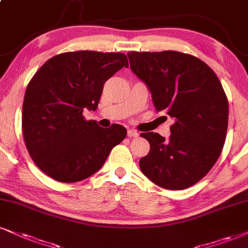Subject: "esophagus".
Segmentation results:
<instances>
[{
	"mask_svg": "<svg viewBox=\"0 0 248 248\" xmlns=\"http://www.w3.org/2000/svg\"><path fill=\"white\" fill-rule=\"evenodd\" d=\"M139 133L137 132L136 130H127V137L129 138H136V137H138Z\"/></svg>",
	"mask_w": 248,
	"mask_h": 248,
	"instance_id": "1",
	"label": "esophagus"
}]
</instances>
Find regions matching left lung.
<instances>
[{
  "instance_id": "obj_1",
  "label": "left lung",
  "mask_w": 248,
  "mask_h": 248,
  "mask_svg": "<svg viewBox=\"0 0 248 248\" xmlns=\"http://www.w3.org/2000/svg\"><path fill=\"white\" fill-rule=\"evenodd\" d=\"M127 56L131 70L151 91L155 109L175 119L169 139L140 134L151 145L140 169L160 187L187 188L209 172L224 146L229 105L221 81L189 54L131 51Z\"/></svg>"
}]
</instances>
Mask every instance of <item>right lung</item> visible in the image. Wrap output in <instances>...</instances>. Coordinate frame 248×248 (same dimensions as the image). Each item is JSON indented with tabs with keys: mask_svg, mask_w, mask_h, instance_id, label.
<instances>
[{
	"mask_svg": "<svg viewBox=\"0 0 248 248\" xmlns=\"http://www.w3.org/2000/svg\"><path fill=\"white\" fill-rule=\"evenodd\" d=\"M123 66L129 62L122 53L70 51L48 60L30 80L21 129L33 162L50 178L86 179L126 137L122 125L103 129L82 116L96 110L105 82Z\"/></svg>",
	"mask_w": 248,
	"mask_h": 248,
	"instance_id": "right-lung-1",
	"label": "right lung"
}]
</instances>
